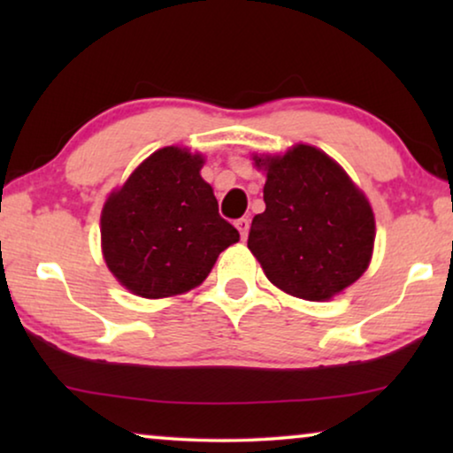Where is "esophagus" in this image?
<instances>
[{"instance_id":"34e87169","label":"esophagus","mask_w":453,"mask_h":453,"mask_svg":"<svg viewBox=\"0 0 453 453\" xmlns=\"http://www.w3.org/2000/svg\"><path fill=\"white\" fill-rule=\"evenodd\" d=\"M234 226H237V231L241 233V239H247V233H250V219H239L234 222Z\"/></svg>"}]
</instances>
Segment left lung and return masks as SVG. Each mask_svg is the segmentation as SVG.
<instances>
[{
  "label": "left lung",
  "mask_w": 453,
  "mask_h": 453,
  "mask_svg": "<svg viewBox=\"0 0 453 453\" xmlns=\"http://www.w3.org/2000/svg\"><path fill=\"white\" fill-rule=\"evenodd\" d=\"M265 171V210L251 220L250 247L284 293L327 301L369 268L375 219L367 197L319 148L253 157Z\"/></svg>",
  "instance_id": "obj_1"
}]
</instances>
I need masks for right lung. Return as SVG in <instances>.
I'll list each match as a JSON object with an SVG mask.
<instances>
[{"mask_svg":"<svg viewBox=\"0 0 453 453\" xmlns=\"http://www.w3.org/2000/svg\"><path fill=\"white\" fill-rule=\"evenodd\" d=\"M202 165L200 154L185 148H160L104 202V262L134 295L188 293L206 280L220 251L239 241L237 228L219 214Z\"/></svg>","mask_w":453,"mask_h":453,"instance_id":"add662e5","label":"right lung"}]
</instances>
